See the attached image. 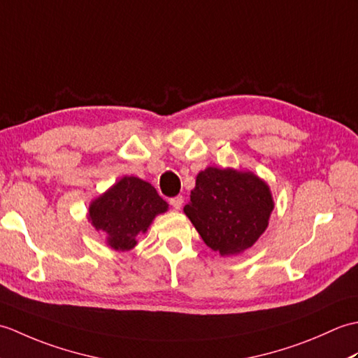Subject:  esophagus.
<instances>
[{
	"label": "esophagus",
	"instance_id": "esophagus-1",
	"mask_svg": "<svg viewBox=\"0 0 358 358\" xmlns=\"http://www.w3.org/2000/svg\"><path fill=\"white\" fill-rule=\"evenodd\" d=\"M169 204L173 208V209H181V206H183V196L181 195H177V196H172V199L169 200Z\"/></svg>",
	"mask_w": 358,
	"mask_h": 358
}]
</instances>
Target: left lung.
I'll list each match as a JSON object with an SVG mask.
<instances>
[{"label": "left lung", "mask_w": 358, "mask_h": 358, "mask_svg": "<svg viewBox=\"0 0 358 358\" xmlns=\"http://www.w3.org/2000/svg\"><path fill=\"white\" fill-rule=\"evenodd\" d=\"M269 186L252 172L208 167L196 175L185 214L220 255L245 252L269 224Z\"/></svg>", "instance_id": "1"}]
</instances>
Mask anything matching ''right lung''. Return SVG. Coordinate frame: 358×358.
Wrapping results in <instances>:
<instances>
[{
    "mask_svg": "<svg viewBox=\"0 0 358 358\" xmlns=\"http://www.w3.org/2000/svg\"><path fill=\"white\" fill-rule=\"evenodd\" d=\"M157 189L138 177H123L89 206V220L96 231L106 234L115 250H131L136 235L144 234L152 220L167 210Z\"/></svg>",
    "mask_w": 358,
    "mask_h": 358,
    "instance_id": "right-lung-1",
    "label": "right lung"
}]
</instances>
